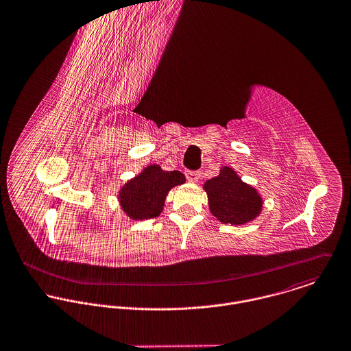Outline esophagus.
<instances>
[{
    "label": "esophagus",
    "mask_w": 351,
    "mask_h": 351,
    "mask_svg": "<svg viewBox=\"0 0 351 351\" xmlns=\"http://www.w3.org/2000/svg\"><path fill=\"white\" fill-rule=\"evenodd\" d=\"M186 178L189 182L196 183L200 178V172L199 171H186Z\"/></svg>",
    "instance_id": "34e87169"
}]
</instances>
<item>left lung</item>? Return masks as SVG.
Here are the masks:
<instances>
[{
	"label": "left lung",
	"instance_id": "1",
	"mask_svg": "<svg viewBox=\"0 0 351 351\" xmlns=\"http://www.w3.org/2000/svg\"><path fill=\"white\" fill-rule=\"evenodd\" d=\"M204 190L210 211L222 223L243 225L253 221L261 211L260 195L229 167H223L217 178L207 180Z\"/></svg>",
	"mask_w": 351,
	"mask_h": 351
}]
</instances>
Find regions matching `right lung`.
<instances>
[{
	"instance_id": "right-lung-1",
	"label": "right lung",
	"mask_w": 351,
	"mask_h": 351,
	"mask_svg": "<svg viewBox=\"0 0 351 351\" xmlns=\"http://www.w3.org/2000/svg\"><path fill=\"white\" fill-rule=\"evenodd\" d=\"M184 182L186 178L179 171L167 172L158 165H149L122 187L118 196L121 207L133 219L156 218L168 191Z\"/></svg>"
}]
</instances>
